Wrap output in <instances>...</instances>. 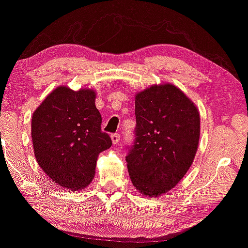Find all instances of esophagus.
<instances>
[{"label": "esophagus", "mask_w": 248, "mask_h": 248, "mask_svg": "<svg viewBox=\"0 0 248 248\" xmlns=\"http://www.w3.org/2000/svg\"><path fill=\"white\" fill-rule=\"evenodd\" d=\"M110 139H111L112 143H114V144H117V143L119 142V140H120L119 133H114V134H111V136H110Z\"/></svg>", "instance_id": "obj_1"}]
</instances>
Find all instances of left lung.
Masks as SVG:
<instances>
[{"instance_id":"8db88e82","label":"left lung","mask_w":248,"mask_h":248,"mask_svg":"<svg viewBox=\"0 0 248 248\" xmlns=\"http://www.w3.org/2000/svg\"><path fill=\"white\" fill-rule=\"evenodd\" d=\"M136 141L125 156L130 179L141 194L158 197L177 186L195 158L201 119L196 105L171 83L136 95Z\"/></svg>"}]
</instances>
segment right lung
I'll list each match as a JSON object with an SVG mask.
<instances>
[{"label": "right lung", "instance_id": "right-lung-1", "mask_svg": "<svg viewBox=\"0 0 248 248\" xmlns=\"http://www.w3.org/2000/svg\"><path fill=\"white\" fill-rule=\"evenodd\" d=\"M92 89L57 87L31 119L34 156L53 182L73 191L91 183L98 154L111 146Z\"/></svg>", "mask_w": 248, "mask_h": 248}]
</instances>
